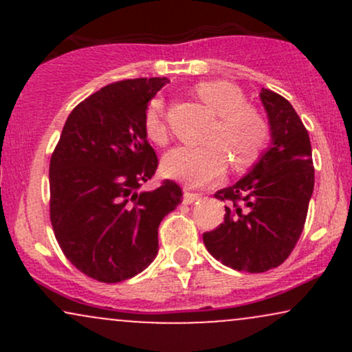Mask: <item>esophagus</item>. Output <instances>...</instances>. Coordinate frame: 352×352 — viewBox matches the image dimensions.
<instances>
[{
    "mask_svg": "<svg viewBox=\"0 0 352 352\" xmlns=\"http://www.w3.org/2000/svg\"><path fill=\"white\" fill-rule=\"evenodd\" d=\"M199 199H200L199 193L188 192V190H185V192H184V204L190 205V204H193V201H197Z\"/></svg>",
    "mask_w": 352,
    "mask_h": 352,
    "instance_id": "1",
    "label": "esophagus"
}]
</instances>
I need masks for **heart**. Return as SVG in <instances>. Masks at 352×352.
Here are the masks:
<instances>
[{
  "mask_svg": "<svg viewBox=\"0 0 352 352\" xmlns=\"http://www.w3.org/2000/svg\"><path fill=\"white\" fill-rule=\"evenodd\" d=\"M197 94L217 114L204 139L207 144L173 148L164 157L162 170L170 179L188 185H207L223 173L228 159L236 170L256 162L268 148L272 131L265 116L245 104L243 92L235 84L207 80L197 86ZM144 129L151 142L167 144L168 129L160 99L148 104Z\"/></svg>",
  "mask_w": 352,
  "mask_h": 352,
  "instance_id": "b5f03b06",
  "label": "heart"
}]
</instances>
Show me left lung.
<instances>
[{
	"label": "left lung",
	"mask_w": 352,
	"mask_h": 352,
	"mask_svg": "<svg viewBox=\"0 0 352 352\" xmlns=\"http://www.w3.org/2000/svg\"><path fill=\"white\" fill-rule=\"evenodd\" d=\"M260 99L272 144L243 179L215 193L230 205L223 223L204 233L213 258L248 273L268 272L289 256L305 228L314 188L311 142L300 116L270 89H261Z\"/></svg>",
	"instance_id": "8db88e82"
}]
</instances>
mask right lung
<instances>
[{"mask_svg":"<svg viewBox=\"0 0 352 352\" xmlns=\"http://www.w3.org/2000/svg\"><path fill=\"white\" fill-rule=\"evenodd\" d=\"M167 78L109 84L67 117L50 164V213L54 236L79 272L119 283L144 272L159 252V225L182 201L164 180L145 192L159 159L144 116Z\"/></svg>","mask_w":352,"mask_h":352,"instance_id":"obj_1","label":"right lung"}]
</instances>
